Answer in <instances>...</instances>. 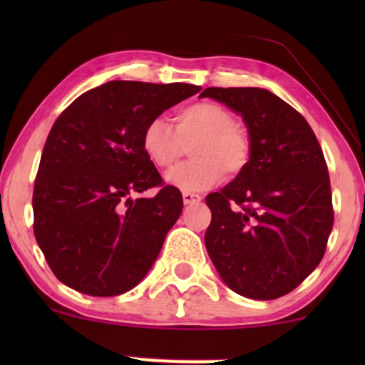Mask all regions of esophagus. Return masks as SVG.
<instances>
[{"label":"esophagus","mask_w":365,"mask_h":365,"mask_svg":"<svg viewBox=\"0 0 365 365\" xmlns=\"http://www.w3.org/2000/svg\"><path fill=\"white\" fill-rule=\"evenodd\" d=\"M200 202V195L194 194V192H183V204L190 206V204Z\"/></svg>","instance_id":"esophagus-1"}]
</instances>
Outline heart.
Listing matches in <instances>:
<instances>
[{"instance_id": "obj_1", "label": "heart", "mask_w": 365, "mask_h": 365, "mask_svg": "<svg viewBox=\"0 0 365 365\" xmlns=\"http://www.w3.org/2000/svg\"><path fill=\"white\" fill-rule=\"evenodd\" d=\"M190 145L188 163L166 175L170 185L182 190H202L221 182L225 173L238 175L252 154L250 133L221 104L197 101L173 115V128L154 118L142 132V150L159 170H170Z\"/></svg>"}]
</instances>
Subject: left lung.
Segmentation results:
<instances>
[{
	"instance_id": "8db88e82",
	"label": "left lung",
	"mask_w": 365,
	"mask_h": 365,
	"mask_svg": "<svg viewBox=\"0 0 365 365\" xmlns=\"http://www.w3.org/2000/svg\"><path fill=\"white\" fill-rule=\"evenodd\" d=\"M200 98L240 113L252 140L245 170L206 197L209 257L238 295L278 299L326 252L334 211L324 154L307 120L273 92L207 87Z\"/></svg>"
}]
</instances>
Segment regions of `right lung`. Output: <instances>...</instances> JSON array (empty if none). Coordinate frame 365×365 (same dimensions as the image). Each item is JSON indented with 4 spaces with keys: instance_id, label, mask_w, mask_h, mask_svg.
<instances>
[{
    "instance_id": "obj_1",
    "label": "right lung",
    "mask_w": 365,
    "mask_h": 365,
    "mask_svg": "<svg viewBox=\"0 0 365 365\" xmlns=\"http://www.w3.org/2000/svg\"><path fill=\"white\" fill-rule=\"evenodd\" d=\"M199 91L192 83L113 81L83 92L54 121L32 209L37 244L66 287L113 297L148 274L183 199L144 154L142 132ZM149 187L158 194L133 199Z\"/></svg>"
}]
</instances>
